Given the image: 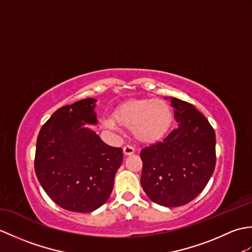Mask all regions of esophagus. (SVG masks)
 <instances>
[{"label": "esophagus", "mask_w": 252, "mask_h": 252, "mask_svg": "<svg viewBox=\"0 0 252 252\" xmlns=\"http://www.w3.org/2000/svg\"><path fill=\"white\" fill-rule=\"evenodd\" d=\"M135 152V149L133 146L131 145H126L125 147H123V153H125V155H126V156H130V155H133Z\"/></svg>", "instance_id": "esophagus-1"}]
</instances>
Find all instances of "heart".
I'll return each mask as SVG.
<instances>
[{"mask_svg": "<svg viewBox=\"0 0 252 252\" xmlns=\"http://www.w3.org/2000/svg\"><path fill=\"white\" fill-rule=\"evenodd\" d=\"M115 120L121 126L132 129L138 141L157 142L168 132L172 114L169 105L160 99H135L121 105L115 112ZM107 129H116V122L105 119Z\"/></svg>", "mask_w": 252, "mask_h": 252, "instance_id": "1", "label": "heart"}]
</instances>
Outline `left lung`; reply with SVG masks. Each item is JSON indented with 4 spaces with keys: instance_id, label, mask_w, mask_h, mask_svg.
Here are the masks:
<instances>
[{
    "instance_id": "8db88e82",
    "label": "left lung",
    "mask_w": 252,
    "mask_h": 252,
    "mask_svg": "<svg viewBox=\"0 0 252 252\" xmlns=\"http://www.w3.org/2000/svg\"><path fill=\"white\" fill-rule=\"evenodd\" d=\"M179 126L141 151V184L149 199L180 207L200 194L216 168V133L194 105L170 97Z\"/></svg>"
}]
</instances>
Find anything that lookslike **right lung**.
Here are the masks:
<instances>
[{
  "label": "right lung",
  "mask_w": 252,
  "mask_h": 252,
  "mask_svg": "<svg viewBox=\"0 0 252 252\" xmlns=\"http://www.w3.org/2000/svg\"><path fill=\"white\" fill-rule=\"evenodd\" d=\"M94 98L57 109L36 138L34 170L41 186L58 206L92 212L108 199L122 148L111 147L87 126L97 122Z\"/></svg>",
  "instance_id": "obj_1"
}]
</instances>
